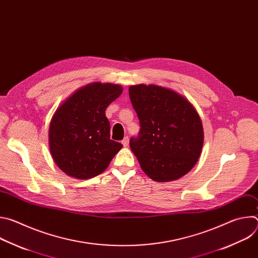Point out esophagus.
Returning a JSON list of instances; mask_svg holds the SVG:
<instances>
[{"label":"esophagus","instance_id":"obj_1","mask_svg":"<svg viewBox=\"0 0 258 258\" xmlns=\"http://www.w3.org/2000/svg\"><path fill=\"white\" fill-rule=\"evenodd\" d=\"M121 144H122L124 147H127V146H128V137H125V138L121 141Z\"/></svg>","mask_w":258,"mask_h":258}]
</instances>
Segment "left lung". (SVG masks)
Wrapping results in <instances>:
<instances>
[{
  "mask_svg": "<svg viewBox=\"0 0 258 258\" xmlns=\"http://www.w3.org/2000/svg\"><path fill=\"white\" fill-rule=\"evenodd\" d=\"M140 136L130 141L143 171L155 181L175 180L197 163L204 142L201 118L191 102L156 85L128 88Z\"/></svg>",
  "mask_w": 258,
  "mask_h": 258,
  "instance_id": "1",
  "label": "left lung"
}]
</instances>
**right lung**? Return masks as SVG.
Listing matches in <instances>:
<instances>
[{"label": "right lung", "mask_w": 258, "mask_h": 258, "mask_svg": "<svg viewBox=\"0 0 258 258\" xmlns=\"http://www.w3.org/2000/svg\"><path fill=\"white\" fill-rule=\"evenodd\" d=\"M123 89L100 82L71 94L55 111L49 126V149L56 165L67 175L88 179L102 173L122 148L110 140L106 108Z\"/></svg>", "instance_id": "right-lung-1"}]
</instances>
